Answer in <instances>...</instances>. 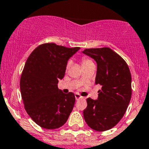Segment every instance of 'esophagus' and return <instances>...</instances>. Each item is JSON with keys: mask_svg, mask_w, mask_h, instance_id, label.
Returning a JSON list of instances; mask_svg holds the SVG:
<instances>
[{"mask_svg": "<svg viewBox=\"0 0 149 149\" xmlns=\"http://www.w3.org/2000/svg\"><path fill=\"white\" fill-rule=\"evenodd\" d=\"M75 98H76V100H79V99H80V98H82L83 97L81 96V95H79V93H75Z\"/></svg>", "mask_w": 149, "mask_h": 149, "instance_id": "1", "label": "esophagus"}]
</instances>
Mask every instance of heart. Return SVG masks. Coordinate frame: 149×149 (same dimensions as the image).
<instances>
[{
  "instance_id": "heart-1",
  "label": "heart",
  "mask_w": 149,
  "mask_h": 149,
  "mask_svg": "<svg viewBox=\"0 0 149 149\" xmlns=\"http://www.w3.org/2000/svg\"><path fill=\"white\" fill-rule=\"evenodd\" d=\"M92 63H93V61L90 60V59H88V58L83 57L82 59H81V64H82V67L86 66V65H90V64H92ZM68 66H69V63H68V65H67V68H68Z\"/></svg>"
}]
</instances>
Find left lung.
<instances>
[{
	"label": "left lung",
	"mask_w": 149,
	"mask_h": 149,
	"mask_svg": "<svg viewBox=\"0 0 149 149\" xmlns=\"http://www.w3.org/2000/svg\"><path fill=\"white\" fill-rule=\"evenodd\" d=\"M97 63L95 84L102 86L97 100L88 98L84 111L87 124L95 131L112 129L123 118L132 97V76L124 59L109 48L82 51Z\"/></svg>",
	"instance_id": "8db88e82"
}]
</instances>
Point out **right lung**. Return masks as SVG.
Wrapping results in <instances>:
<instances>
[{
  "label": "right lung",
  "mask_w": 149,
  "mask_h": 149,
  "mask_svg": "<svg viewBox=\"0 0 149 149\" xmlns=\"http://www.w3.org/2000/svg\"><path fill=\"white\" fill-rule=\"evenodd\" d=\"M79 49L45 43L26 60L20 81L22 99L28 115L44 129L63 126L73 110L74 94L62 93L58 82L65 76L68 59Z\"/></svg>",
  "instance_id": "1"
}]
</instances>
